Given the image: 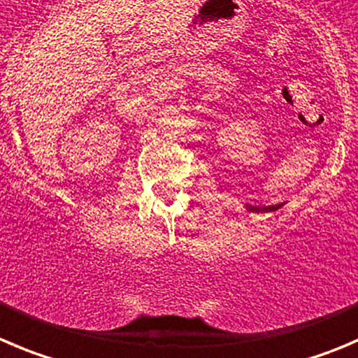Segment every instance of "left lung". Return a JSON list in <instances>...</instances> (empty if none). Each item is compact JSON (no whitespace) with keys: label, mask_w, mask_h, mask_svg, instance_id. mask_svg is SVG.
<instances>
[{"label":"left lung","mask_w":358,"mask_h":358,"mask_svg":"<svg viewBox=\"0 0 358 358\" xmlns=\"http://www.w3.org/2000/svg\"><path fill=\"white\" fill-rule=\"evenodd\" d=\"M280 206H282V203H279V205H272V206H247V210H249V212H256V213H259V212H275L277 208H280Z\"/></svg>","instance_id":"obj_1"}]
</instances>
